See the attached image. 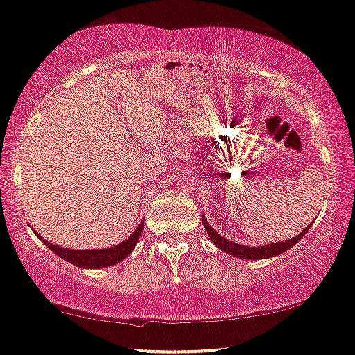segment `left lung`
Wrapping results in <instances>:
<instances>
[{"instance_id":"obj_1","label":"left lung","mask_w":355,"mask_h":355,"mask_svg":"<svg viewBox=\"0 0 355 355\" xmlns=\"http://www.w3.org/2000/svg\"><path fill=\"white\" fill-rule=\"evenodd\" d=\"M202 224L205 227V230H207L209 237H211L212 242L216 243L218 248H222V250H224L225 253H230V255H234V257L245 258V260L270 258V257H277V255H279V253L286 252L288 248H291L293 245H295L296 242H300V240L303 239V235L306 234V232H308L309 225H311V224H309L308 229H304L300 235H296V237L286 240V242L270 243V245H265V247H245V245L235 243V242H232V240L224 239L220 234H217V232L214 230L211 225H209V222L205 220V217H202Z\"/></svg>"}]
</instances>
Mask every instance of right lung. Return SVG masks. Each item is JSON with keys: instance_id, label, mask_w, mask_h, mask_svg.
<instances>
[{"instance_id": "add662e5", "label": "right lung", "mask_w": 355, "mask_h": 355, "mask_svg": "<svg viewBox=\"0 0 355 355\" xmlns=\"http://www.w3.org/2000/svg\"><path fill=\"white\" fill-rule=\"evenodd\" d=\"M144 222H141L137 227V230L130 235L125 242L118 243L116 247L105 248V250H69V248L59 247V245L49 243L47 240L39 237L44 242V245L51 248L55 255H59L64 260H67L69 263L80 266V268H103V266H112L116 265L118 261H121L133 252V248L137 247L139 235L143 232Z\"/></svg>"}]
</instances>
